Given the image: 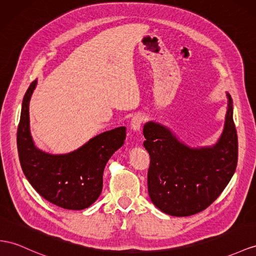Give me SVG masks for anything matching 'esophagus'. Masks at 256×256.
Returning a JSON list of instances; mask_svg holds the SVG:
<instances>
[{
    "instance_id": "1",
    "label": "esophagus",
    "mask_w": 256,
    "mask_h": 256,
    "mask_svg": "<svg viewBox=\"0 0 256 256\" xmlns=\"http://www.w3.org/2000/svg\"><path fill=\"white\" fill-rule=\"evenodd\" d=\"M144 123V116L142 114H135L132 120H130V128L135 132H138L142 128V124Z\"/></svg>"
}]
</instances>
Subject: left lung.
Instances as JSON below:
<instances>
[{
  "instance_id": "8db88e82",
  "label": "left lung",
  "mask_w": 256,
  "mask_h": 256,
  "mask_svg": "<svg viewBox=\"0 0 256 256\" xmlns=\"http://www.w3.org/2000/svg\"><path fill=\"white\" fill-rule=\"evenodd\" d=\"M227 98L224 130L212 147L190 148L164 126L152 121L144 126V147L150 156L148 194L166 214L189 216L203 211L232 180L238 161V136L228 93Z\"/></svg>"
}]
</instances>
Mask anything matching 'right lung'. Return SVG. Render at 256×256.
I'll use <instances>...</instances> for the list:
<instances>
[{
  "label": "right lung",
  "instance_id": "right-lung-1",
  "mask_svg": "<svg viewBox=\"0 0 256 256\" xmlns=\"http://www.w3.org/2000/svg\"><path fill=\"white\" fill-rule=\"evenodd\" d=\"M36 83L32 82L24 96L17 130L22 172L31 186L53 204L67 210L86 208L100 196L104 166L124 144L126 128L104 132L69 154L44 152L36 147L30 133L29 102Z\"/></svg>",
  "mask_w": 256,
  "mask_h": 256
}]
</instances>
